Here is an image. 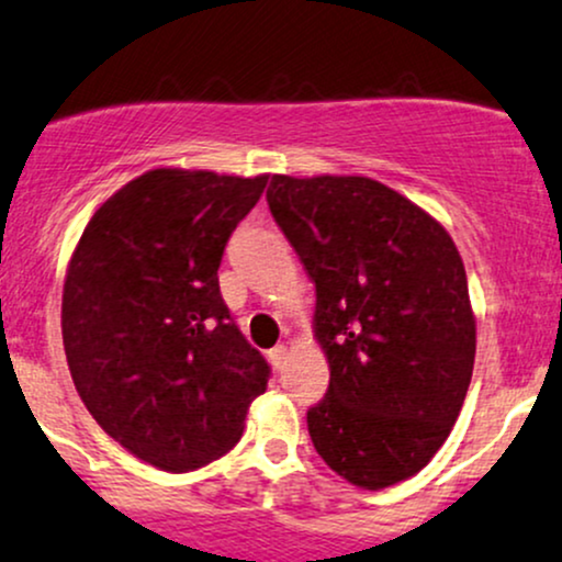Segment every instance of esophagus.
<instances>
[{"label": "esophagus", "instance_id": "34e87169", "mask_svg": "<svg viewBox=\"0 0 562 562\" xmlns=\"http://www.w3.org/2000/svg\"><path fill=\"white\" fill-rule=\"evenodd\" d=\"M269 362L274 364V370H282V367H285V362H288V346H274L272 351H269Z\"/></svg>", "mask_w": 562, "mask_h": 562}]
</instances>
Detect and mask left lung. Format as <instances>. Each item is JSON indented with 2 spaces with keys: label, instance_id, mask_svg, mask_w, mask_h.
I'll return each mask as SVG.
<instances>
[{
  "label": "left lung",
  "instance_id": "8db88e82",
  "mask_svg": "<svg viewBox=\"0 0 562 562\" xmlns=\"http://www.w3.org/2000/svg\"><path fill=\"white\" fill-rule=\"evenodd\" d=\"M267 200L317 290L330 389L306 412L314 449L359 488L412 479L447 441L473 378L460 250L428 211L370 177L274 173Z\"/></svg>",
  "mask_w": 562,
  "mask_h": 562
}]
</instances>
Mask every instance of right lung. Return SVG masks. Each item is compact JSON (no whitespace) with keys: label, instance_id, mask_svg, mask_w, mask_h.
Listing matches in <instances>:
<instances>
[{"label":"right lung","instance_id":"right-lung-1","mask_svg":"<svg viewBox=\"0 0 562 562\" xmlns=\"http://www.w3.org/2000/svg\"><path fill=\"white\" fill-rule=\"evenodd\" d=\"M267 179L145 171L94 211L68 261L76 391L113 441L166 473L227 454L267 391L269 364L232 322L216 274Z\"/></svg>","mask_w":562,"mask_h":562}]
</instances>
